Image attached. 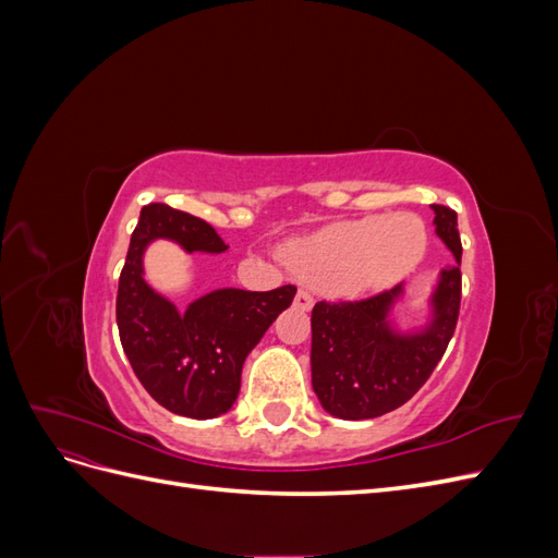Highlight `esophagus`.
Listing matches in <instances>:
<instances>
[{
  "label": "esophagus",
  "instance_id": "34e87169",
  "mask_svg": "<svg viewBox=\"0 0 558 558\" xmlns=\"http://www.w3.org/2000/svg\"><path fill=\"white\" fill-rule=\"evenodd\" d=\"M293 305H295L298 310H302V312H310V310L314 307V298H312L307 291H298V293H295V300H293Z\"/></svg>",
  "mask_w": 558,
  "mask_h": 558
}]
</instances>
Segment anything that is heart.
I'll list each match as a JSON object with an SVG mask.
<instances>
[{"mask_svg":"<svg viewBox=\"0 0 558 558\" xmlns=\"http://www.w3.org/2000/svg\"><path fill=\"white\" fill-rule=\"evenodd\" d=\"M428 230L416 214L365 216L332 223L283 246L293 272L337 293L379 291L424 260Z\"/></svg>","mask_w":558,"mask_h":558,"instance_id":"heart-1","label":"heart"}]
</instances>
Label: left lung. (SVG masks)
Returning <instances> with one entry per match:
<instances>
[{"label": "left lung", "instance_id": "left-lung-1", "mask_svg": "<svg viewBox=\"0 0 558 558\" xmlns=\"http://www.w3.org/2000/svg\"><path fill=\"white\" fill-rule=\"evenodd\" d=\"M437 238L461 265L456 211L430 205ZM440 272L430 295L433 318L416 332L391 328V307L402 283L356 302L320 300L312 310V386L332 416L375 418L408 402L445 356L461 307V267Z\"/></svg>", "mask_w": 558, "mask_h": 558}]
</instances>
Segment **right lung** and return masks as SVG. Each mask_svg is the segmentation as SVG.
<instances>
[{"label": "right lung", "instance_id": "add662e5", "mask_svg": "<svg viewBox=\"0 0 558 558\" xmlns=\"http://www.w3.org/2000/svg\"><path fill=\"white\" fill-rule=\"evenodd\" d=\"M154 240H172L189 253L228 248L197 216L160 202L142 209L116 295L125 356L148 396L165 410L191 418L226 414L238 400L246 356L275 318L291 307L295 286L267 293L218 289L179 312L144 281V251Z\"/></svg>", "mask_w": 558, "mask_h": 558}]
</instances>
